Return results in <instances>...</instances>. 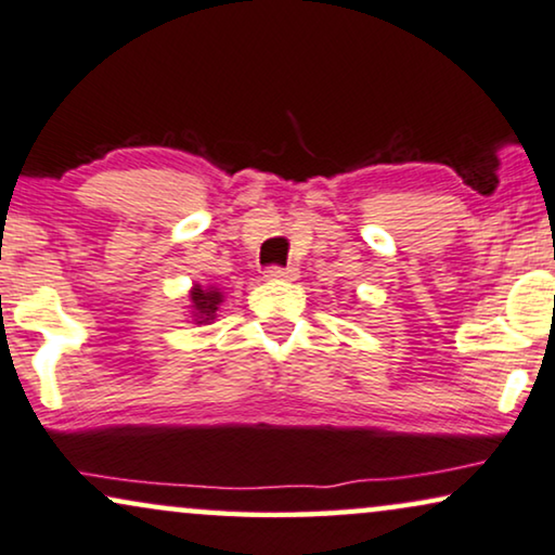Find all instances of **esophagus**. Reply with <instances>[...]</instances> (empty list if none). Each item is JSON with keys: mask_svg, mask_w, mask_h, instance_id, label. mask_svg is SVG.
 I'll list each match as a JSON object with an SVG mask.
<instances>
[{"mask_svg": "<svg viewBox=\"0 0 555 555\" xmlns=\"http://www.w3.org/2000/svg\"><path fill=\"white\" fill-rule=\"evenodd\" d=\"M297 276H299V269H294V266H269V269H266V279H273V282H279V279L294 282Z\"/></svg>", "mask_w": 555, "mask_h": 555, "instance_id": "obj_1", "label": "esophagus"}]
</instances>
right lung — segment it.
<instances>
[{"instance_id": "right-lung-1", "label": "right lung", "mask_w": 555, "mask_h": 555, "mask_svg": "<svg viewBox=\"0 0 555 555\" xmlns=\"http://www.w3.org/2000/svg\"><path fill=\"white\" fill-rule=\"evenodd\" d=\"M222 299H225V294L217 289V286L194 284L192 292H189V307H192L189 312H192L194 325H209V322H215Z\"/></svg>"}]
</instances>
